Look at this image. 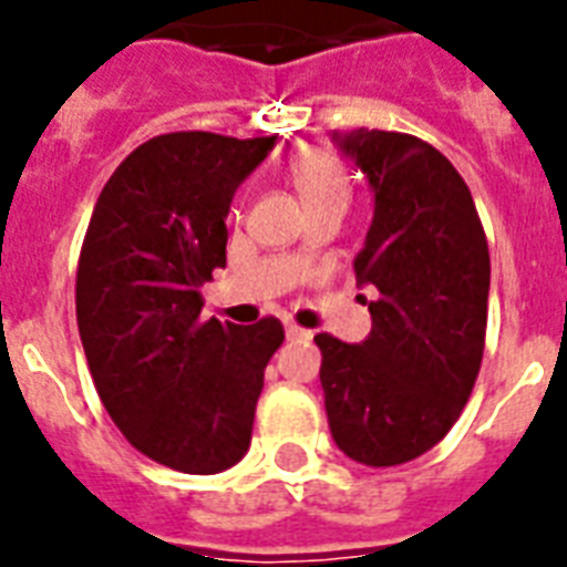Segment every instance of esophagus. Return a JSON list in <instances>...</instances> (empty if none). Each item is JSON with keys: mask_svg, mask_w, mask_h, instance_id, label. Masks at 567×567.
Listing matches in <instances>:
<instances>
[{"mask_svg": "<svg viewBox=\"0 0 567 567\" xmlns=\"http://www.w3.org/2000/svg\"><path fill=\"white\" fill-rule=\"evenodd\" d=\"M285 336L291 341H306V339H312V330H302V327H297V323H288L285 327Z\"/></svg>", "mask_w": 567, "mask_h": 567, "instance_id": "esophagus-1", "label": "esophagus"}]
</instances>
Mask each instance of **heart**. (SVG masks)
Masks as SVG:
<instances>
[{
    "label": "heart",
    "mask_w": 567,
    "mask_h": 567,
    "mask_svg": "<svg viewBox=\"0 0 567 567\" xmlns=\"http://www.w3.org/2000/svg\"><path fill=\"white\" fill-rule=\"evenodd\" d=\"M291 181L297 193H300L302 205L309 210L327 205H336L344 210L348 196H351L339 157L327 148H302L291 159Z\"/></svg>",
    "instance_id": "1"
}]
</instances>
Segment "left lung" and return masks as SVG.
<instances>
[{
  "label": "left lung",
  "mask_w": 567,
  "mask_h": 567,
  "mask_svg": "<svg viewBox=\"0 0 567 567\" xmlns=\"http://www.w3.org/2000/svg\"><path fill=\"white\" fill-rule=\"evenodd\" d=\"M332 142L374 193L353 270L378 297L365 341L315 336L323 408L344 455L365 466L408 464L446 437L482 369L485 228L470 187L434 145L365 127L332 133Z\"/></svg>",
  "instance_id": "left-lung-1"
}]
</instances>
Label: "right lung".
Here are the masks:
<instances>
[{
    "instance_id": "1",
    "label": "right lung",
    "mask_w": 567,
    "mask_h": 567,
    "mask_svg": "<svg viewBox=\"0 0 567 567\" xmlns=\"http://www.w3.org/2000/svg\"><path fill=\"white\" fill-rule=\"evenodd\" d=\"M279 136L166 133L106 181L76 267V323L103 408L142 455L178 473L235 466L252 440L276 318L202 321L226 267L231 198Z\"/></svg>"
}]
</instances>
